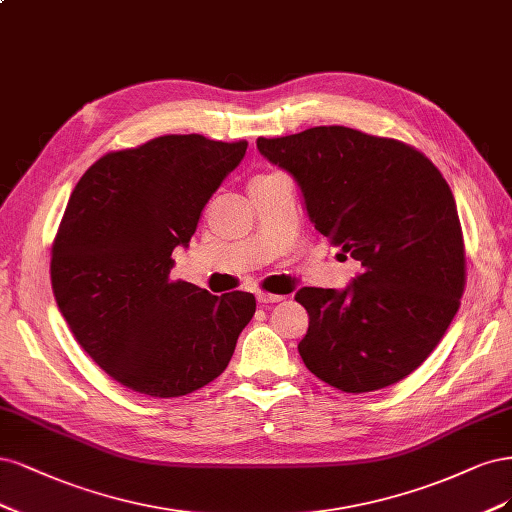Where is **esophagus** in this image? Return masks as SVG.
<instances>
[{
	"label": "esophagus",
	"instance_id": "esophagus-1",
	"mask_svg": "<svg viewBox=\"0 0 512 512\" xmlns=\"http://www.w3.org/2000/svg\"><path fill=\"white\" fill-rule=\"evenodd\" d=\"M283 300H285V295H278V293H266V291L257 293V302H261V304H276Z\"/></svg>",
	"mask_w": 512,
	"mask_h": 512
}]
</instances>
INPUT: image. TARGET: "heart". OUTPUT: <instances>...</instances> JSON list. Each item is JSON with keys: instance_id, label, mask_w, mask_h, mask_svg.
I'll list each match as a JSON object with an SVG mask.
<instances>
[{"instance_id": "1", "label": "heart", "mask_w": 512, "mask_h": 512, "mask_svg": "<svg viewBox=\"0 0 512 512\" xmlns=\"http://www.w3.org/2000/svg\"><path fill=\"white\" fill-rule=\"evenodd\" d=\"M263 176H270V174H261V176H257V178H263ZM255 180V178H253Z\"/></svg>"}]
</instances>
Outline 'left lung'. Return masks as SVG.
<instances>
[{
	"instance_id": "left-lung-1",
	"label": "left lung",
	"mask_w": 512,
	"mask_h": 512,
	"mask_svg": "<svg viewBox=\"0 0 512 512\" xmlns=\"http://www.w3.org/2000/svg\"><path fill=\"white\" fill-rule=\"evenodd\" d=\"M310 221L361 263L344 291L304 287L306 368L346 393L389 387L430 357L459 310L466 249L455 197L417 148L342 125L257 138Z\"/></svg>"
}]
</instances>
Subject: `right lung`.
<instances>
[{
	"mask_svg": "<svg viewBox=\"0 0 512 512\" xmlns=\"http://www.w3.org/2000/svg\"><path fill=\"white\" fill-rule=\"evenodd\" d=\"M249 142L159 136L106 153L82 174L51 251L57 306L112 381L151 398L202 389L227 368L255 295L172 280L223 178Z\"/></svg>",
	"mask_w": 512,
	"mask_h": 512,
	"instance_id": "obj_1",
	"label": "right lung"
}]
</instances>
